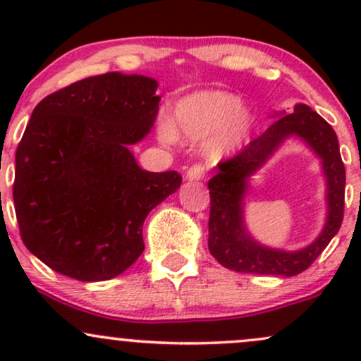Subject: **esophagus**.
Instances as JSON below:
<instances>
[{
  "instance_id": "obj_1",
  "label": "esophagus",
  "mask_w": 361,
  "mask_h": 361,
  "mask_svg": "<svg viewBox=\"0 0 361 361\" xmlns=\"http://www.w3.org/2000/svg\"><path fill=\"white\" fill-rule=\"evenodd\" d=\"M204 178V168L202 166H192L186 171V180L188 181H200Z\"/></svg>"
}]
</instances>
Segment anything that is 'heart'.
<instances>
[{"label": "heart", "instance_id": "b5f03b06", "mask_svg": "<svg viewBox=\"0 0 361 361\" xmlns=\"http://www.w3.org/2000/svg\"><path fill=\"white\" fill-rule=\"evenodd\" d=\"M255 115L241 98L231 91L202 90L178 100L175 127L161 120L157 135L163 142L176 144L178 135L192 142L204 144L210 161H222L238 154L251 137Z\"/></svg>", "mask_w": 361, "mask_h": 361}]
</instances>
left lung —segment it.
Masks as SVG:
<instances>
[{
  "label": "left lung",
  "instance_id": "left-lung-1",
  "mask_svg": "<svg viewBox=\"0 0 361 361\" xmlns=\"http://www.w3.org/2000/svg\"><path fill=\"white\" fill-rule=\"evenodd\" d=\"M276 118L258 139L247 144L233 159L221 163L210 178L209 250L222 267L252 275L293 276L307 270L338 234L345 209V164L339 154L338 135L317 111L304 103L293 114L273 111ZM288 138H299L319 159L326 180V222L307 247L295 252L279 250L256 242L243 219L250 180Z\"/></svg>",
  "mask_w": 361,
  "mask_h": 361
}]
</instances>
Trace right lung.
<instances>
[{"instance_id":"obj_1","label":"right lung","mask_w":361,"mask_h":361,"mask_svg":"<svg viewBox=\"0 0 361 361\" xmlns=\"http://www.w3.org/2000/svg\"><path fill=\"white\" fill-rule=\"evenodd\" d=\"M157 81L106 73L45 97L15 156L13 202L32 255L80 281L122 275L142 255L147 214L181 185L151 173L130 146L159 111Z\"/></svg>"}]
</instances>
